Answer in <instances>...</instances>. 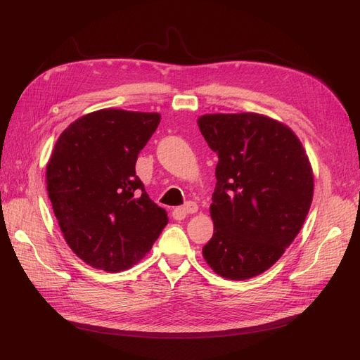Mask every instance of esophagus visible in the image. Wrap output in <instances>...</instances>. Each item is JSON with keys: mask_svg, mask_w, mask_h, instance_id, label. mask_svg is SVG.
Here are the masks:
<instances>
[{"mask_svg": "<svg viewBox=\"0 0 360 360\" xmlns=\"http://www.w3.org/2000/svg\"><path fill=\"white\" fill-rule=\"evenodd\" d=\"M198 212V204L193 202V201H189L184 205L179 207V209L174 210V214H176V217H184L186 214H192V213H197Z\"/></svg>", "mask_w": 360, "mask_h": 360, "instance_id": "34e87169", "label": "esophagus"}]
</instances>
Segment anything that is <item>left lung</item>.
<instances>
[{"label": "left lung", "mask_w": 360, "mask_h": 360, "mask_svg": "<svg viewBox=\"0 0 360 360\" xmlns=\"http://www.w3.org/2000/svg\"><path fill=\"white\" fill-rule=\"evenodd\" d=\"M198 126L217 155L202 257L214 274L243 281L274 266L307 219L314 174L292 130L263 114H205Z\"/></svg>", "instance_id": "obj_1"}]
</instances>
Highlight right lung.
<instances>
[{
    "label": "right lung",
    "mask_w": 360,
    "mask_h": 360,
    "mask_svg": "<svg viewBox=\"0 0 360 360\" xmlns=\"http://www.w3.org/2000/svg\"><path fill=\"white\" fill-rule=\"evenodd\" d=\"M158 112L99 110L63 130L46 165L48 195L64 240L110 274L143 259L168 224L135 171Z\"/></svg>",
    "instance_id": "obj_1"
}]
</instances>
